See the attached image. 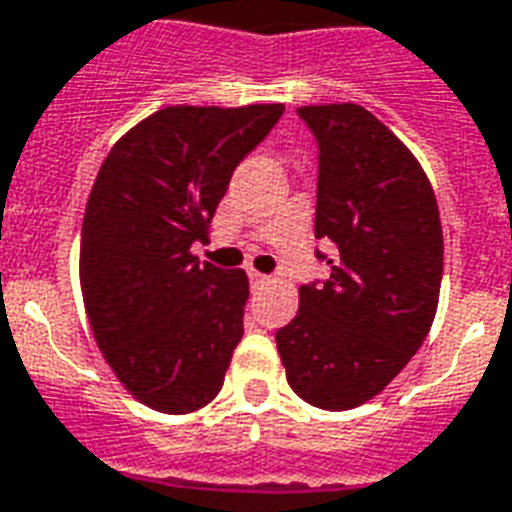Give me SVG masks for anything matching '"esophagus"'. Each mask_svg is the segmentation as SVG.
<instances>
[{"instance_id": "esophagus-1", "label": "esophagus", "mask_w": 512, "mask_h": 512, "mask_svg": "<svg viewBox=\"0 0 512 512\" xmlns=\"http://www.w3.org/2000/svg\"><path fill=\"white\" fill-rule=\"evenodd\" d=\"M248 278H251L253 286H261V283H270V275H261L256 270H248Z\"/></svg>"}]
</instances>
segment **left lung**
<instances>
[{"mask_svg": "<svg viewBox=\"0 0 512 512\" xmlns=\"http://www.w3.org/2000/svg\"><path fill=\"white\" fill-rule=\"evenodd\" d=\"M318 145L315 259L329 278L299 288L275 343L288 386L324 410H351L397 378L434 321L443 280L437 199L413 153L359 105L297 110Z\"/></svg>", "mask_w": 512, "mask_h": 512, "instance_id": "1", "label": "left lung"}]
</instances>
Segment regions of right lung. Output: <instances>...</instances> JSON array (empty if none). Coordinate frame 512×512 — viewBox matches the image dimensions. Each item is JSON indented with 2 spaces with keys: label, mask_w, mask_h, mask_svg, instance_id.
<instances>
[{
  "label": "right lung",
  "mask_w": 512,
  "mask_h": 512,
  "mask_svg": "<svg viewBox=\"0 0 512 512\" xmlns=\"http://www.w3.org/2000/svg\"><path fill=\"white\" fill-rule=\"evenodd\" d=\"M283 105L164 107L126 132L96 175L80 288L107 364L161 413L205 407L242 337L248 278L191 256L232 172Z\"/></svg>",
  "instance_id": "1"
}]
</instances>
